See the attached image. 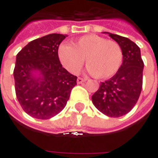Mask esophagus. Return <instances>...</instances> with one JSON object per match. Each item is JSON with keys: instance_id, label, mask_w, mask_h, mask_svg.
Listing matches in <instances>:
<instances>
[{"instance_id": "34e87169", "label": "esophagus", "mask_w": 158, "mask_h": 158, "mask_svg": "<svg viewBox=\"0 0 158 158\" xmlns=\"http://www.w3.org/2000/svg\"><path fill=\"white\" fill-rule=\"evenodd\" d=\"M87 79H85V78H82V77H78L77 78V83H82V82H84L85 81H86Z\"/></svg>"}]
</instances>
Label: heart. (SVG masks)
<instances>
[{
    "label": "heart",
    "instance_id": "1",
    "mask_svg": "<svg viewBox=\"0 0 158 158\" xmlns=\"http://www.w3.org/2000/svg\"><path fill=\"white\" fill-rule=\"evenodd\" d=\"M59 58L65 69L72 74L81 70L85 60L86 67L92 76L108 78L119 69L123 53L117 42L89 34L74 41L71 46H60Z\"/></svg>",
    "mask_w": 158,
    "mask_h": 158
}]
</instances>
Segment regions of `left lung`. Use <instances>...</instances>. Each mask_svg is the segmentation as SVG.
I'll return each mask as SVG.
<instances>
[{
  "mask_svg": "<svg viewBox=\"0 0 158 158\" xmlns=\"http://www.w3.org/2000/svg\"><path fill=\"white\" fill-rule=\"evenodd\" d=\"M108 34L121 47L123 62L112 78L101 82L91 99L102 113L118 118L130 112L138 101L143 88L144 64L135 43L117 34Z\"/></svg>",
  "mask_w": 158,
  "mask_h": 158,
  "instance_id": "left-lung-1",
  "label": "left lung"
}]
</instances>
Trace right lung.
Here are the masks:
<instances>
[{
    "label": "right lung",
    "instance_id": "add662e5",
    "mask_svg": "<svg viewBox=\"0 0 158 158\" xmlns=\"http://www.w3.org/2000/svg\"><path fill=\"white\" fill-rule=\"evenodd\" d=\"M66 37L44 36L31 41L16 55L15 95L23 110L35 118L48 119L60 113L76 85L77 77L64 69L58 56L59 46Z\"/></svg>",
    "mask_w": 158,
    "mask_h": 158
}]
</instances>
